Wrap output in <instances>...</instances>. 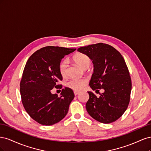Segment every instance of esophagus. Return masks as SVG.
<instances>
[{"label":"esophagus","instance_id":"1","mask_svg":"<svg viewBox=\"0 0 151 151\" xmlns=\"http://www.w3.org/2000/svg\"><path fill=\"white\" fill-rule=\"evenodd\" d=\"M74 94L76 96V95H77V94H79V91H74Z\"/></svg>","mask_w":151,"mask_h":151}]
</instances>
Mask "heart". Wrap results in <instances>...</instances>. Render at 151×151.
I'll use <instances>...</instances> for the list:
<instances>
[{
    "mask_svg": "<svg viewBox=\"0 0 151 151\" xmlns=\"http://www.w3.org/2000/svg\"><path fill=\"white\" fill-rule=\"evenodd\" d=\"M73 61L81 67L82 69L86 70L91 64V60L89 56L86 54L79 53L73 57ZM59 72L62 77H66L68 74V61L63 60L59 64ZM88 84V81L85 79H71L66 83L67 88L76 91L83 90Z\"/></svg>",
    "mask_w": 151,
    "mask_h": 151,
    "instance_id": "b5f03b06",
    "label": "heart"
}]
</instances>
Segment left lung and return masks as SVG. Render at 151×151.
<instances>
[{
	"label": "left lung",
	"mask_w": 151,
	"mask_h": 151,
	"mask_svg": "<svg viewBox=\"0 0 151 151\" xmlns=\"http://www.w3.org/2000/svg\"><path fill=\"white\" fill-rule=\"evenodd\" d=\"M77 51L93 60L91 88L96 92L104 90L99 97L88 91L87 111L101 123L115 122L126 111L130 99L132 81L124 58L115 48L103 43L80 47Z\"/></svg>",
	"instance_id": "left-lung-1"
}]
</instances>
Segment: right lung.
Listing matches in <instances>:
<instances>
[{"instance_id": "right-lung-1", "label": "right lung", "mask_w": 151, "mask_h": 151, "mask_svg": "<svg viewBox=\"0 0 151 151\" xmlns=\"http://www.w3.org/2000/svg\"><path fill=\"white\" fill-rule=\"evenodd\" d=\"M76 48L48 46L36 51L27 61L20 82L21 100L26 111L43 125H52L62 120L74 98L73 91L62 89L60 96L52 94L53 88H62L59 64Z\"/></svg>"}]
</instances>
